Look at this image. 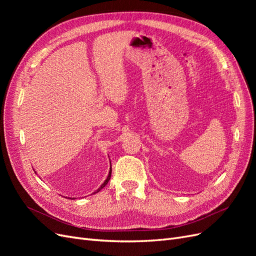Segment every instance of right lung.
Returning <instances> with one entry per match:
<instances>
[{
    "mask_svg": "<svg viewBox=\"0 0 256 256\" xmlns=\"http://www.w3.org/2000/svg\"><path fill=\"white\" fill-rule=\"evenodd\" d=\"M111 173H112V168H110V171H109V174H108V177L106 178V180L104 182V184H102V186H100V187H99V188H98V189H97V190H96V191H95L94 193H92V194H95V193L99 192L100 190H102V188L104 187V186H106V184H108V182H109V180H110V178H111Z\"/></svg>",
    "mask_w": 256,
    "mask_h": 256,
    "instance_id": "1",
    "label": "right lung"
}]
</instances>
